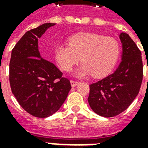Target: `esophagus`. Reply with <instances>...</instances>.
Here are the masks:
<instances>
[{"mask_svg":"<svg viewBox=\"0 0 148 148\" xmlns=\"http://www.w3.org/2000/svg\"><path fill=\"white\" fill-rule=\"evenodd\" d=\"M78 84H79V82H76V81H74V80L71 81V85L72 87L77 86Z\"/></svg>","mask_w":148,"mask_h":148,"instance_id":"1","label":"esophagus"}]
</instances>
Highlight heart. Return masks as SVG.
Here are the masks:
<instances>
[{
  "label": "heart",
  "mask_w": 148,
  "mask_h": 148,
  "mask_svg": "<svg viewBox=\"0 0 148 148\" xmlns=\"http://www.w3.org/2000/svg\"><path fill=\"white\" fill-rule=\"evenodd\" d=\"M69 45H58L55 48V58L66 71L82 62L74 71V76L83 77L90 74L101 77L109 74L117 62L120 47L113 38L92 32H79L71 36Z\"/></svg>",
  "instance_id": "obj_1"
}]
</instances>
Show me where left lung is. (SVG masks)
I'll return each mask as SVG.
<instances>
[{
    "instance_id": "left-lung-1",
    "label": "left lung",
    "mask_w": 148,
    "mask_h": 148,
    "mask_svg": "<svg viewBox=\"0 0 148 148\" xmlns=\"http://www.w3.org/2000/svg\"><path fill=\"white\" fill-rule=\"evenodd\" d=\"M119 38L122 43L121 63L112 74L90 85L89 105L104 117L126 110L138 95L143 80L141 52L127 33L121 32Z\"/></svg>"
}]
</instances>
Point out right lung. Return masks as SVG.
I'll list each match as a JSON object with an SVG mask.
<instances>
[{
  "label": "right lung",
  "instance_id": "add662e5",
  "mask_svg": "<svg viewBox=\"0 0 148 148\" xmlns=\"http://www.w3.org/2000/svg\"><path fill=\"white\" fill-rule=\"evenodd\" d=\"M54 25L46 23L27 32L12 49L9 63L12 92L25 111L39 118L58 111L71 89L70 81L39 53L38 39Z\"/></svg>",
  "mask_w": 148,
  "mask_h": 148
}]
</instances>
